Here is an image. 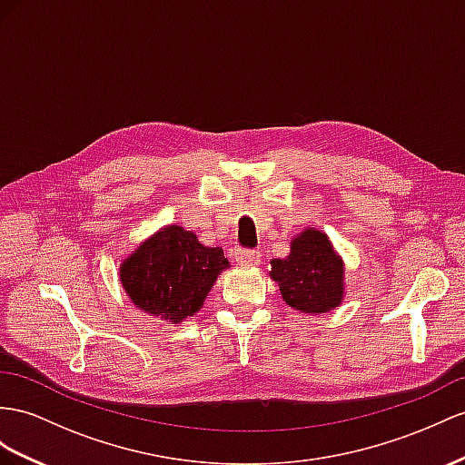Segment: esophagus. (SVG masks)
<instances>
[{
  "label": "esophagus",
  "instance_id": "34e87169",
  "mask_svg": "<svg viewBox=\"0 0 465 465\" xmlns=\"http://www.w3.org/2000/svg\"><path fill=\"white\" fill-rule=\"evenodd\" d=\"M233 259H235L237 265L255 267V265L261 263V253L259 252H249V249H237Z\"/></svg>",
  "mask_w": 465,
  "mask_h": 465
}]
</instances>
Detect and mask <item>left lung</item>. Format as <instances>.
<instances>
[{"label":"left lung","instance_id":"obj_1","mask_svg":"<svg viewBox=\"0 0 465 465\" xmlns=\"http://www.w3.org/2000/svg\"><path fill=\"white\" fill-rule=\"evenodd\" d=\"M269 277L279 282L282 301L308 316L336 311L346 296V263L318 228L296 233L289 255L271 259Z\"/></svg>","mask_w":465,"mask_h":465}]
</instances>
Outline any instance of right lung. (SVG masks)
<instances>
[{
	"label": "right lung",
	"mask_w": 465,
	"mask_h": 465,
	"mask_svg": "<svg viewBox=\"0 0 465 465\" xmlns=\"http://www.w3.org/2000/svg\"><path fill=\"white\" fill-rule=\"evenodd\" d=\"M230 269L222 247L198 242L181 225H163L119 263V282L137 311L169 324L194 316L222 271Z\"/></svg>",
	"instance_id": "add662e5"
}]
</instances>
